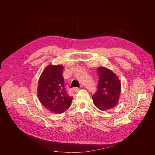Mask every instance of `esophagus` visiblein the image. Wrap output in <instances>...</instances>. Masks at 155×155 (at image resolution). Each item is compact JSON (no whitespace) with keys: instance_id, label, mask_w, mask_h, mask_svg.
I'll return each instance as SVG.
<instances>
[{"instance_id":"obj_1","label":"esophagus","mask_w":155,"mask_h":155,"mask_svg":"<svg viewBox=\"0 0 155 155\" xmlns=\"http://www.w3.org/2000/svg\"><path fill=\"white\" fill-rule=\"evenodd\" d=\"M79 88H78V87H76V88H72L71 90H70V92H72V93H76V92H78L79 91Z\"/></svg>"}]
</instances>
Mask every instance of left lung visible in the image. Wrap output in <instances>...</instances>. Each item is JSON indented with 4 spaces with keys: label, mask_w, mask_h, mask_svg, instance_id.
<instances>
[{
    "label": "left lung",
    "mask_w": 155,
    "mask_h": 155,
    "mask_svg": "<svg viewBox=\"0 0 155 155\" xmlns=\"http://www.w3.org/2000/svg\"><path fill=\"white\" fill-rule=\"evenodd\" d=\"M97 90L92 96L94 104L101 110L110 109L118 104L121 83L113 72L105 67L97 68Z\"/></svg>",
    "instance_id": "1"
}]
</instances>
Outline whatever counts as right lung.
<instances>
[{
  "label": "right lung",
  "mask_w": 155,
  "mask_h": 155,
  "mask_svg": "<svg viewBox=\"0 0 155 155\" xmlns=\"http://www.w3.org/2000/svg\"><path fill=\"white\" fill-rule=\"evenodd\" d=\"M61 65H48L39 78L37 95L41 104L51 112L63 113L70 106L72 97L65 90Z\"/></svg>",
  "instance_id": "add662e5"
}]
</instances>
